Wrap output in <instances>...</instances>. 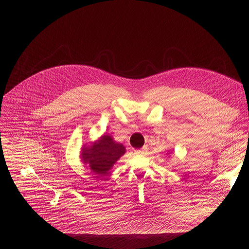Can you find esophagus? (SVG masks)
<instances>
[{
    "mask_svg": "<svg viewBox=\"0 0 249 249\" xmlns=\"http://www.w3.org/2000/svg\"><path fill=\"white\" fill-rule=\"evenodd\" d=\"M134 152L136 155H144L145 154V150H143V149H138V150H135Z\"/></svg>",
    "mask_w": 249,
    "mask_h": 249,
    "instance_id": "1",
    "label": "esophagus"
}]
</instances>
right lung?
<instances>
[{
  "label": "right lung",
  "mask_w": 249,
  "mask_h": 249,
  "mask_svg": "<svg viewBox=\"0 0 249 249\" xmlns=\"http://www.w3.org/2000/svg\"><path fill=\"white\" fill-rule=\"evenodd\" d=\"M124 154L125 148L122 144L115 143L110 136L104 135L93 146L84 149L82 157L92 172L104 175Z\"/></svg>",
  "instance_id": "obj_1"
}]
</instances>
